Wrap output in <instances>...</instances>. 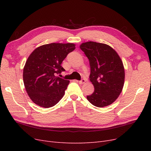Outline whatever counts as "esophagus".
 Instances as JSON below:
<instances>
[{
  "label": "esophagus",
  "instance_id": "34e87169",
  "mask_svg": "<svg viewBox=\"0 0 151 151\" xmlns=\"http://www.w3.org/2000/svg\"><path fill=\"white\" fill-rule=\"evenodd\" d=\"M85 83H86V79H82L81 81H79V83L80 84H84Z\"/></svg>",
  "mask_w": 151,
  "mask_h": 151
}]
</instances>
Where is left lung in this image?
Wrapping results in <instances>:
<instances>
[{
    "label": "left lung",
    "mask_w": 151,
    "mask_h": 151,
    "mask_svg": "<svg viewBox=\"0 0 151 151\" xmlns=\"http://www.w3.org/2000/svg\"><path fill=\"white\" fill-rule=\"evenodd\" d=\"M80 48L89 60V80L94 88L87 99L96 107L108 106L118 98L124 84L121 58L115 50L104 43L88 42L82 43Z\"/></svg>",
    "instance_id": "1"
}]
</instances>
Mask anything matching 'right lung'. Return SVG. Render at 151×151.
<instances>
[{
  "mask_svg": "<svg viewBox=\"0 0 151 151\" xmlns=\"http://www.w3.org/2000/svg\"><path fill=\"white\" fill-rule=\"evenodd\" d=\"M75 48L73 43H53L36 48L31 53L23 69V81L36 104L52 107L63 98L70 81L57 75L65 70L62 63Z\"/></svg>",
  "mask_w": 151,
  "mask_h": 151,
  "instance_id": "add662e5",
  "label": "right lung"
}]
</instances>
